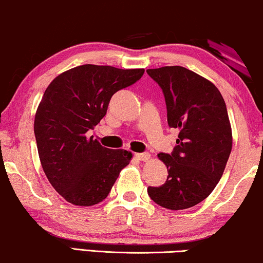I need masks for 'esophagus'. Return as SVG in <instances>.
I'll list each match as a JSON object with an SVG mask.
<instances>
[{
	"label": "esophagus",
	"mask_w": 263,
	"mask_h": 263,
	"mask_svg": "<svg viewBox=\"0 0 263 263\" xmlns=\"http://www.w3.org/2000/svg\"><path fill=\"white\" fill-rule=\"evenodd\" d=\"M135 157L138 158V159L140 160V161H147L151 158V156H149V153H136L135 154Z\"/></svg>",
	"instance_id": "obj_1"
}]
</instances>
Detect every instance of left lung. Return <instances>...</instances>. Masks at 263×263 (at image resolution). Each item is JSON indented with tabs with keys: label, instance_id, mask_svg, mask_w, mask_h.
Returning <instances> with one entry per match:
<instances>
[{
	"label": "left lung",
	"instance_id": "obj_1",
	"mask_svg": "<svg viewBox=\"0 0 263 263\" xmlns=\"http://www.w3.org/2000/svg\"><path fill=\"white\" fill-rule=\"evenodd\" d=\"M164 93L170 128L179 129L171 154L158 157L167 179L148 186L151 199L167 210L190 208L203 201L220 181L232 148L228 109L219 89L184 67L147 69Z\"/></svg>",
	"mask_w": 263,
	"mask_h": 263
}]
</instances>
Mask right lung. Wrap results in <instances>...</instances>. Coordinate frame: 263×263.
Returning a JSON list of instances; mask_svg holds the SVG:
<instances>
[{"mask_svg":"<svg viewBox=\"0 0 263 263\" xmlns=\"http://www.w3.org/2000/svg\"><path fill=\"white\" fill-rule=\"evenodd\" d=\"M143 73L84 64L60 74L45 89L35 112V141L46 177L68 202H102L130 161V152L103 147L87 133L106 115L111 97Z\"/></svg>","mask_w":263,"mask_h":263,"instance_id":"add662e5","label":"right lung"}]
</instances>
